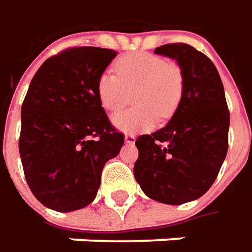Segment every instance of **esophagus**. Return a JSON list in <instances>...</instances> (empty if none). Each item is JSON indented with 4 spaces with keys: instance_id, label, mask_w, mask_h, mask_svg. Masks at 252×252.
Here are the masks:
<instances>
[{
    "instance_id": "1",
    "label": "esophagus",
    "mask_w": 252,
    "mask_h": 252,
    "mask_svg": "<svg viewBox=\"0 0 252 252\" xmlns=\"http://www.w3.org/2000/svg\"><path fill=\"white\" fill-rule=\"evenodd\" d=\"M135 135H131V134H128L126 135V143H129V145H132V143H135Z\"/></svg>"
}]
</instances>
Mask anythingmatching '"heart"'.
Masks as SVG:
<instances>
[{
	"label": "heart",
	"mask_w": 252,
	"mask_h": 252,
	"mask_svg": "<svg viewBox=\"0 0 252 252\" xmlns=\"http://www.w3.org/2000/svg\"><path fill=\"white\" fill-rule=\"evenodd\" d=\"M116 74L103 72L96 92L103 109L116 114L129 101L135 107L114 117V124L124 132L149 131L161 120L170 118L184 94V74L174 61L153 53H132L114 63Z\"/></svg>",
	"instance_id": "b5f03b06"
}]
</instances>
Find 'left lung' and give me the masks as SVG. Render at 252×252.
Wrapping results in <instances>:
<instances>
[{"mask_svg": "<svg viewBox=\"0 0 252 252\" xmlns=\"http://www.w3.org/2000/svg\"><path fill=\"white\" fill-rule=\"evenodd\" d=\"M156 54L177 61L184 94L166 126L136 138L135 180L161 204L181 205L202 196L219 174L229 148L230 113L212 61L186 43H170Z\"/></svg>", "mask_w": 252, "mask_h": 252, "instance_id": "left-lung-1", "label": "left lung"}]
</instances>
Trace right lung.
Returning <instances> with one entry per match:
<instances>
[{
	"mask_svg": "<svg viewBox=\"0 0 252 252\" xmlns=\"http://www.w3.org/2000/svg\"><path fill=\"white\" fill-rule=\"evenodd\" d=\"M117 51L69 47L47 58L22 104L19 153L32 194L57 212L97 195L104 164L124 145L100 104L96 82Z\"/></svg>",
	"mask_w": 252,
	"mask_h": 252,
	"instance_id": "right-lung-1",
	"label": "right lung"
}]
</instances>
